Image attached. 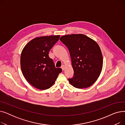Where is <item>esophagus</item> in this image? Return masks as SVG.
Segmentation results:
<instances>
[{
    "label": "esophagus",
    "instance_id": "esophagus-1",
    "mask_svg": "<svg viewBox=\"0 0 125 125\" xmlns=\"http://www.w3.org/2000/svg\"><path fill=\"white\" fill-rule=\"evenodd\" d=\"M65 65H62V66H61V68H62V70H63V71L65 70Z\"/></svg>",
    "mask_w": 125,
    "mask_h": 125
}]
</instances>
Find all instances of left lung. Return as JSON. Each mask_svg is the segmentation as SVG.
Here are the masks:
<instances>
[{"label":"left lung","mask_w":125,"mask_h":125,"mask_svg":"<svg viewBox=\"0 0 125 125\" xmlns=\"http://www.w3.org/2000/svg\"><path fill=\"white\" fill-rule=\"evenodd\" d=\"M60 40L68 48L74 70L69 83L78 89L90 87L99 76L103 57L99 45L86 35L78 34L64 35Z\"/></svg>","instance_id":"obj_1"}]
</instances>
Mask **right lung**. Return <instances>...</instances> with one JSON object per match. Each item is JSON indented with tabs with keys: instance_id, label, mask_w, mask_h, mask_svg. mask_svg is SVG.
Returning a JSON list of instances; mask_svg holds the SVG:
<instances>
[{
	"instance_id": "1",
	"label": "right lung",
	"mask_w": 125,
	"mask_h": 125,
	"mask_svg": "<svg viewBox=\"0 0 125 125\" xmlns=\"http://www.w3.org/2000/svg\"><path fill=\"white\" fill-rule=\"evenodd\" d=\"M60 35L36 37L26 44L22 50L20 63L22 73L32 86L46 90L53 84L61 68H56L49 52L59 41Z\"/></svg>"
}]
</instances>
